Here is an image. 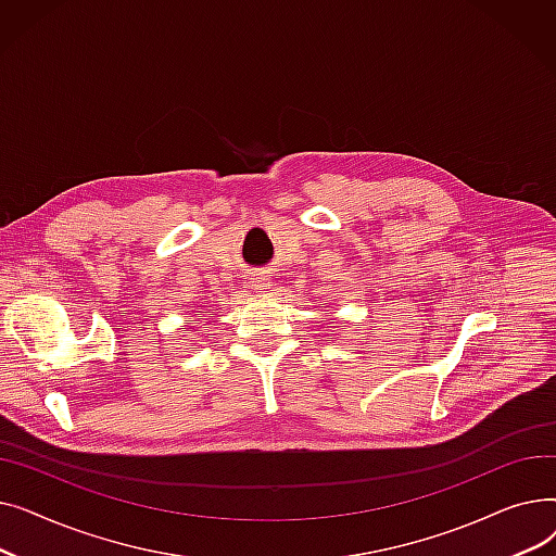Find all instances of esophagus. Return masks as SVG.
Segmentation results:
<instances>
[{
  "label": "esophagus",
  "instance_id": "34e87169",
  "mask_svg": "<svg viewBox=\"0 0 556 556\" xmlns=\"http://www.w3.org/2000/svg\"><path fill=\"white\" fill-rule=\"evenodd\" d=\"M252 286H254V290H258V293H266V290H268L273 283H270V277H268V275H256V277L252 279Z\"/></svg>",
  "mask_w": 556,
  "mask_h": 556
}]
</instances>
